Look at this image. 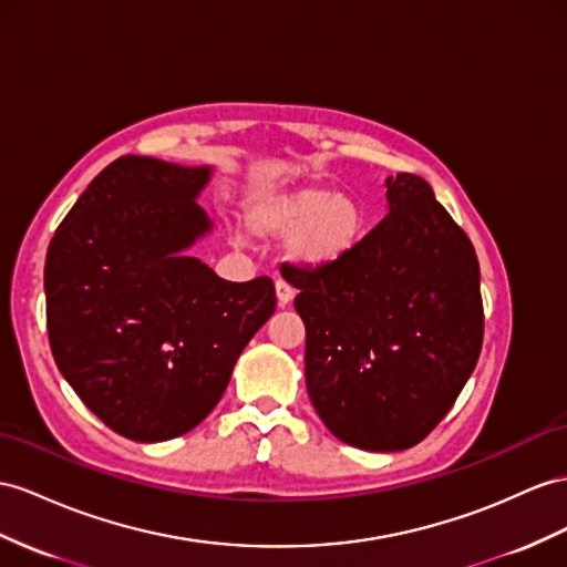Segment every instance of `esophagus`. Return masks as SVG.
I'll list each match as a JSON object with an SVG mask.
<instances>
[{"instance_id": "1", "label": "esophagus", "mask_w": 567, "mask_h": 567, "mask_svg": "<svg viewBox=\"0 0 567 567\" xmlns=\"http://www.w3.org/2000/svg\"><path fill=\"white\" fill-rule=\"evenodd\" d=\"M275 292H278V303L282 309L289 307V303H292V299H295V289L289 287L285 280H278V285H275Z\"/></svg>"}]
</instances>
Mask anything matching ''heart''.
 I'll return each mask as SVG.
<instances>
[{
    "instance_id": "heart-1",
    "label": "heart",
    "mask_w": 567,
    "mask_h": 567,
    "mask_svg": "<svg viewBox=\"0 0 567 567\" xmlns=\"http://www.w3.org/2000/svg\"><path fill=\"white\" fill-rule=\"evenodd\" d=\"M244 220L256 237H289V260L311 270L340 264L354 251L364 231L359 203L323 184H303L258 196L246 206Z\"/></svg>"
}]
</instances>
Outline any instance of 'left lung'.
I'll use <instances>...</instances> for the list:
<instances>
[{
    "instance_id": "1",
    "label": "left lung",
    "mask_w": 567,
    "mask_h": 567,
    "mask_svg": "<svg viewBox=\"0 0 567 567\" xmlns=\"http://www.w3.org/2000/svg\"><path fill=\"white\" fill-rule=\"evenodd\" d=\"M390 213L340 264L287 268L307 388L342 443L404 450L439 426L484 342L478 260L429 182L388 177Z\"/></svg>"
}]
</instances>
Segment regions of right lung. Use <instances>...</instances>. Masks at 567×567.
<instances>
[{"label":"right lung","instance_id":"add662e5","mask_svg":"<svg viewBox=\"0 0 567 567\" xmlns=\"http://www.w3.org/2000/svg\"><path fill=\"white\" fill-rule=\"evenodd\" d=\"M208 167L122 155L56 227L48 336L69 385L124 439H177L220 402L241 350L275 313L270 278L227 282L186 256L210 223Z\"/></svg>","mask_w":567,"mask_h":567}]
</instances>
